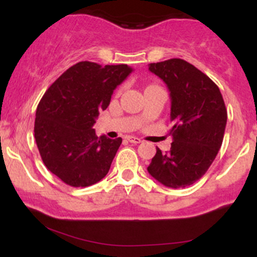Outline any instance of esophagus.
Wrapping results in <instances>:
<instances>
[{
  "label": "esophagus",
  "instance_id": "esophagus-1",
  "mask_svg": "<svg viewBox=\"0 0 257 257\" xmlns=\"http://www.w3.org/2000/svg\"><path fill=\"white\" fill-rule=\"evenodd\" d=\"M126 140L132 144H140L141 143V139H139L137 137H128L126 138Z\"/></svg>",
  "mask_w": 257,
  "mask_h": 257
}]
</instances>
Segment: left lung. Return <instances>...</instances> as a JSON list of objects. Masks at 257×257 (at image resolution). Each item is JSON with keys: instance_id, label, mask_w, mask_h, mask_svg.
<instances>
[{"instance_id": "obj_1", "label": "left lung", "mask_w": 257, "mask_h": 257, "mask_svg": "<svg viewBox=\"0 0 257 257\" xmlns=\"http://www.w3.org/2000/svg\"><path fill=\"white\" fill-rule=\"evenodd\" d=\"M170 91L173 137L170 151L157 147L147 170L167 187L194 184L216 157L227 123V110L219 87L205 73L182 59L149 64Z\"/></svg>"}]
</instances>
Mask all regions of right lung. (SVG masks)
<instances>
[{"instance_id":"1","label":"right lung","mask_w":257,"mask_h":257,"mask_svg":"<svg viewBox=\"0 0 257 257\" xmlns=\"http://www.w3.org/2000/svg\"><path fill=\"white\" fill-rule=\"evenodd\" d=\"M133 71L128 65L79 61L46 90L36 110L35 140L44 166L72 187L104 179L122 139L98 138L93 125Z\"/></svg>"}]
</instances>
